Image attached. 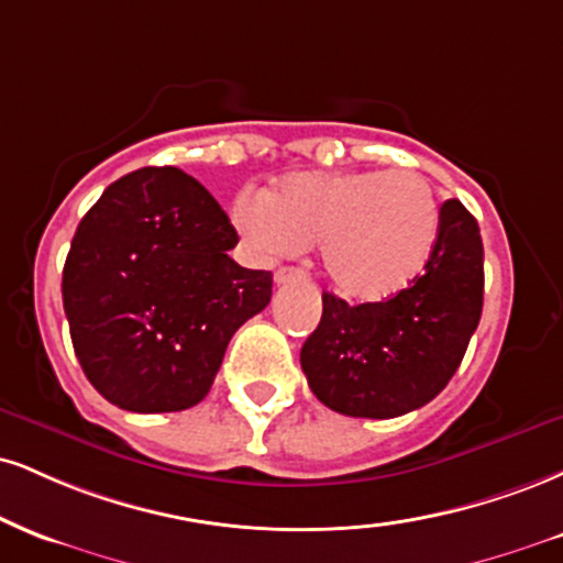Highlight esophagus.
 <instances>
[{
	"instance_id": "esophagus-1",
	"label": "esophagus",
	"mask_w": 563,
	"mask_h": 563,
	"mask_svg": "<svg viewBox=\"0 0 563 563\" xmlns=\"http://www.w3.org/2000/svg\"><path fill=\"white\" fill-rule=\"evenodd\" d=\"M301 280H307V273L299 267H280L275 273L277 286H288V283H301Z\"/></svg>"
}]
</instances>
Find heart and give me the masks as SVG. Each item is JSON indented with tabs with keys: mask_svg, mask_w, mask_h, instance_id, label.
<instances>
[{
	"mask_svg": "<svg viewBox=\"0 0 563 563\" xmlns=\"http://www.w3.org/2000/svg\"><path fill=\"white\" fill-rule=\"evenodd\" d=\"M233 222L267 256L322 243V269L338 294L383 301L428 264L440 205L430 180L415 170L301 173L269 196H239Z\"/></svg>",
	"mask_w": 563,
	"mask_h": 563,
	"instance_id": "1",
	"label": "heart"
}]
</instances>
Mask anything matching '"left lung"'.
Returning a JSON list of instances; mask_svg holds the SVG:
<instances>
[{
    "label": "left lung",
    "instance_id": "obj_1",
    "mask_svg": "<svg viewBox=\"0 0 563 563\" xmlns=\"http://www.w3.org/2000/svg\"><path fill=\"white\" fill-rule=\"evenodd\" d=\"M483 239L459 199L440 207L424 273L388 301L351 307L322 294V320L301 346L307 383L328 409L390 419L449 385L483 314Z\"/></svg>",
    "mask_w": 563,
    "mask_h": 563
}]
</instances>
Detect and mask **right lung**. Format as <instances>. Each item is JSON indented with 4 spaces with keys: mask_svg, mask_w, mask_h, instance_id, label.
Segmentation results:
<instances>
[{
    "mask_svg": "<svg viewBox=\"0 0 563 563\" xmlns=\"http://www.w3.org/2000/svg\"><path fill=\"white\" fill-rule=\"evenodd\" d=\"M239 233L178 167L114 180L73 235L63 303L76 356L107 401L139 415L191 409L273 273L230 260Z\"/></svg>",
    "mask_w": 563,
    "mask_h": 563,
    "instance_id": "add662e5",
    "label": "right lung"
}]
</instances>
